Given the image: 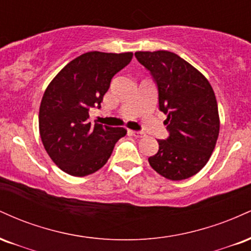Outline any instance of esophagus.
<instances>
[{"label": "esophagus", "mask_w": 251, "mask_h": 251, "mask_svg": "<svg viewBox=\"0 0 251 251\" xmlns=\"http://www.w3.org/2000/svg\"><path fill=\"white\" fill-rule=\"evenodd\" d=\"M131 135H133L135 138H144L145 137V133L144 132H139V131H129Z\"/></svg>", "instance_id": "1"}]
</instances>
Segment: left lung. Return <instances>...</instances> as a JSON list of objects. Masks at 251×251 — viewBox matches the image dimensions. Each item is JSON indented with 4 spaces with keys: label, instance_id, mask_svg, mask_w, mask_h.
I'll list each match as a JSON object with an SVG mask.
<instances>
[{
    "label": "left lung",
    "instance_id": "8db88e82",
    "mask_svg": "<svg viewBox=\"0 0 251 251\" xmlns=\"http://www.w3.org/2000/svg\"><path fill=\"white\" fill-rule=\"evenodd\" d=\"M158 87L159 109L166 114L169 137L149 158L151 168L170 180L192 177L211 157L220 116L216 97L205 76L188 61L168 50L137 51Z\"/></svg>",
    "mask_w": 251,
    "mask_h": 251
}]
</instances>
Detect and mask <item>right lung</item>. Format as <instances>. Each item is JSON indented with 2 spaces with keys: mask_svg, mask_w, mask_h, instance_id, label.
Instances as JSON below:
<instances>
[{
  "mask_svg": "<svg viewBox=\"0 0 251 251\" xmlns=\"http://www.w3.org/2000/svg\"><path fill=\"white\" fill-rule=\"evenodd\" d=\"M133 53L88 51L65 66L43 94L40 135L50 159L66 174L85 177L101 169L124 127L89 123V108L101 107L111 80L127 66Z\"/></svg>",
  "mask_w": 251,
  "mask_h": 251,
  "instance_id": "right-lung-1",
  "label": "right lung"
}]
</instances>
